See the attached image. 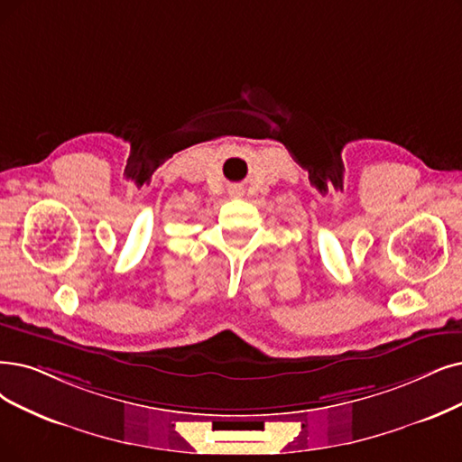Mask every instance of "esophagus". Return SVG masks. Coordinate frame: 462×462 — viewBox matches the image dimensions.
Returning a JSON list of instances; mask_svg holds the SVG:
<instances>
[{
	"mask_svg": "<svg viewBox=\"0 0 462 462\" xmlns=\"http://www.w3.org/2000/svg\"><path fill=\"white\" fill-rule=\"evenodd\" d=\"M231 195H233V197H241V195H243V189H241V188H233V189H231Z\"/></svg>",
	"mask_w": 462,
	"mask_h": 462,
	"instance_id": "1",
	"label": "esophagus"
}]
</instances>
